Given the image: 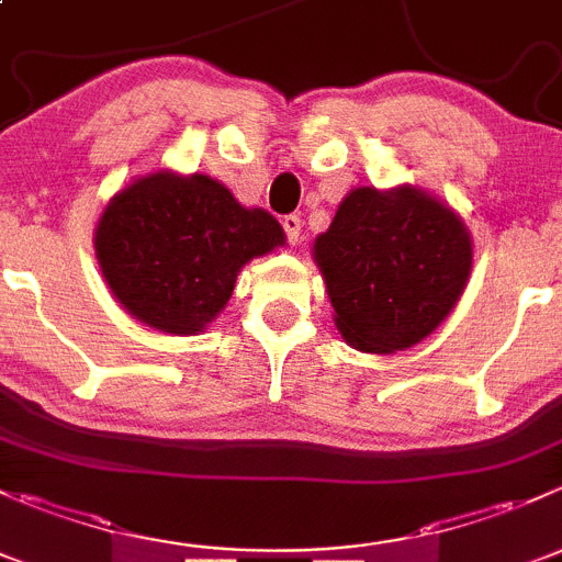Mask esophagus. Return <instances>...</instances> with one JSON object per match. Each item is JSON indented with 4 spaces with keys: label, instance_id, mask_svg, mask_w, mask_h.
<instances>
[{
    "label": "esophagus",
    "instance_id": "obj_1",
    "mask_svg": "<svg viewBox=\"0 0 562 562\" xmlns=\"http://www.w3.org/2000/svg\"><path fill=\"white\" fill-rule=\"evenodd\" d=\"M302 217L299 214H288L285 220H282V228H285V236L291 245H299L302 241Z\"/></svg>",
    "mask_w": 562,
    "mask_h": 562
}]
</instances>
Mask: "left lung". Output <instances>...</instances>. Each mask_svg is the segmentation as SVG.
<instances>
[{
  "instance_id": "8db88e82",
  "label": "left lung",
  "mask_w": 562,
  "mask_h": 562,
  "mask_svg": "<svg viewBox=\"0 0 562 562\" xmlns=\"http://www.w3.org/2000/svg\"><path fill=\"white\" fill-rule=\"evenodd\" d=\"M313 258L345 342L389 356L422 342L457 307L473 239L449 203L418 187H356Z\"/></svg>"
}]
</instances>
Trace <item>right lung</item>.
<instances>
[{
  "instance_id": "add662e5",
  "label": "right lung",
  "mask_w": 562,
  "mask_h": 562,
  "mask_svg": "<svg viewBox=\"0 0 562 562\" xmlns=\"http://www.w3.org/2000/svg\"><path fill=\"white\" fill-rule=\"evenodd\" d=\"M285 247L266 209H247L217 179L168 168L105 203L94 255L111 296L135 321L176 337L201 334L234 296L252 258Z\"/></svg>"
}]
</instances>
